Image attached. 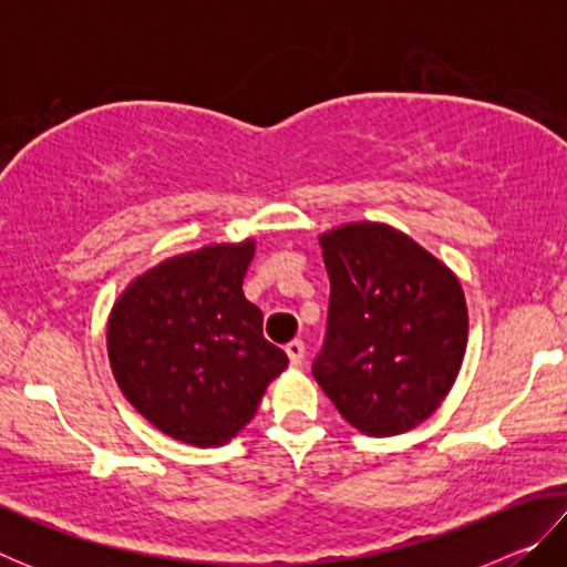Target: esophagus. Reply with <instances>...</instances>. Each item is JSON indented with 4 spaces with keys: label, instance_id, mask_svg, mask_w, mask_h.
Listing matches in <instances>:
<instances>
[{
    "label": "esophagus",
    "instance_id": "esophagus-1",
    "mask_svg": "<svg viewBox=\"0 0 567 567\" xmlns=\"http://www.w3.org/2000/svg\"><path fill=\"white\" fill-rule=\"evenodd\" d=\"M285 352H287V358H290L292 368H300V364L305 362V344H302V340L287 342L285 344Z\"/></svg>",
    "mask_w": 567,
    "mask_h": 567
}]
</instances>
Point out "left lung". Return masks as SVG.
Masks as SVG:
<instances>
[{"label": "left lung", "mask_w": 567, "mask_h": 567, "mask_svg": "<svg viewBox=\"0 0 567 567\" xmlns=\"http://www.w3.org/2000/svg\"><path fill=\"white\" fill-rule=\"evenodd\" d=\"M328 334L312 375L362 435L390 437L440 408L467 348L455 272L400 229L348 223L320 235Z\"/></svg>", "instance_id": "1"}]
</instances>
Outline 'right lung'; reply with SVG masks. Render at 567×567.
Returning <instances> with one entry per match:
<instances>
[{"label": "right lung", "mask_w": 567, "mask_h": 567, "mask_svg": "<svg viewBox=\"0 0 567 567\" xmlns=\"http://www.w3.org/2000/svg\"><path fill=\"white\" fill-rule=\"evenodd\" d=\"M255 239L175 255L132 280L107 322L112 375L159 433L225 445L255 417L287 354L265 340L243 280Z\"/></svg>", "instance_id": "add662e5"}]
</instances>
